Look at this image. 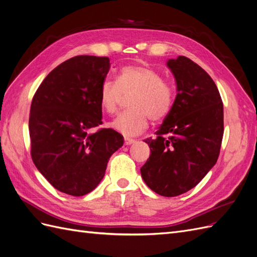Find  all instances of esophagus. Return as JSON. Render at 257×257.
Listing matches in <instances>:
<instances>
[{
    "label": "esophagus",
    "instance_id": "esophagus-1",
    "mask_svg": "<svg viewBox=\"0 0 257 257\" xmlns=\"http://www.w3.org/2000/svg\"><path fill=\"white\" fill-rule=\"evenodd\" d=\"M135 143V141L134 139H132V138H124V144H125L126 146H130V145H132V144H134Z\"/></svg>",
    "mask_w": 257,
    "mask_h": 257
}]
</instances>
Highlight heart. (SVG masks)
<instances>
[{
  "label": "heart",
  "mask_w": 257,
  "mask_h": 257,
  "mask_svg": "<svg viewBox=\"0 0 257 257\" xmlns=\"http://www.w3.org/2000/svg\"><path fill=\"white\" fill-rule=\"evenodd\" d=\"M131 94V110L110 123L114 131L127 137L143 133L148 126V116L153 122L164 119L173 105V89L157 71L145 65H127L120 69L115 82L105 80L100 85V108L113 114L118 111L123 95Z\"/></svg>",
  "instance_id": "heart-1"
}]
</instances>
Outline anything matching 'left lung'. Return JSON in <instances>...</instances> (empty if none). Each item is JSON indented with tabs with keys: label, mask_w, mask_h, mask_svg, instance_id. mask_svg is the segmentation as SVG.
Listing matches in <instances>:
<instances>
[{
	"label": "left lung",
	"mask_w": 257,
	"mask_h": 257,
	"mask_svg": "<svg viewBox=\"0 0 257 257\" xmlns=\"http://www.w3.org/2000/svg\"><path fill=\"white\" fill-rule=\"evenodd\" d=\"M166 65L177 95L157 137L145 139L150 157L141 173L153 192L174 197L196 186L215 165L224 132L223 103L211 77L189 58L169 59Z\"/></svg>",
	"instance_id": "8db88e82"
}]
</instances>
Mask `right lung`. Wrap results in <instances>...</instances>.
<instances>
[{"label":"right lung","instance_id":"add662e5","mask_svg":"<svg viewBox=\"0 0 257 257\" xmlns=\"http://www.w3.org/2000/svg\"><path fill=\"white\" fill-rule=\"evenodd\" d=\"M107 57L78 56L57 66L31 104V155L36 168L58 191L82 196L105 176L121 134L102 124L99 90L109 72Z\"/></svg>","mask_w":257,"mask_h":257}]
</instances>
